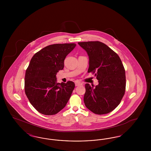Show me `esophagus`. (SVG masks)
Returning <instances> with one entry per match:
<instances>
[{"label":"esophagus","mask_w":151,"mask_h":151,"mask_svg":"<svg viewBox=\"0 0 151 151\" xmlns=\"http://www.w3.org/2000/svg\"><path fill=\"white\" fill-rule=\"evenodd\" d=\"M83 84L80 82H78V81H76L75 82V86H82Z\"/></svg>","instance_id":"esophagus-1"}]
</instances>
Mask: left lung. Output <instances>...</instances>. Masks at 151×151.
<instances>
[{
  "label": "left lung",
  "instance_id": "left-lung-1",
  "mask_svg": "<svg viewBox=\"0 0 151 151\" xmlns=\"http://www.w3.org/2000/svg\"><path fill=\"white\" fill-rule=\"evenodd\" d=\"M89 57L88 72L95 73L99 84H86L84 102L94 114H105L120 104L126 89L125 70L118 54L100 41L78 42Z\"/></svg>",
  "mask_w": 151,
  "mask_h": 151
}]
</instances>
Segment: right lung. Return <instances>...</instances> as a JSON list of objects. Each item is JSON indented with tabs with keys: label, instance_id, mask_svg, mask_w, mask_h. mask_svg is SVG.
<instances>
[{
	"label": "right lung",
	"instance_id": "add662e5",
	"mask_svg": "<svg viewBox=\"0 0 151 151\" xmlns=\"http://www.w3.org/2000/svg\"><path fill=\"white\" fill-rule=\"evenodd\" d=\"M75 43L49 45L31 59L25 76V92L30 103L40 113L54 115L65 108L75 88L68 81L58 83L56 75L64 68L66 56Z\"/></svg>",
	"mask_w": 151,
	"mask_h": 151
}]
</instances>
